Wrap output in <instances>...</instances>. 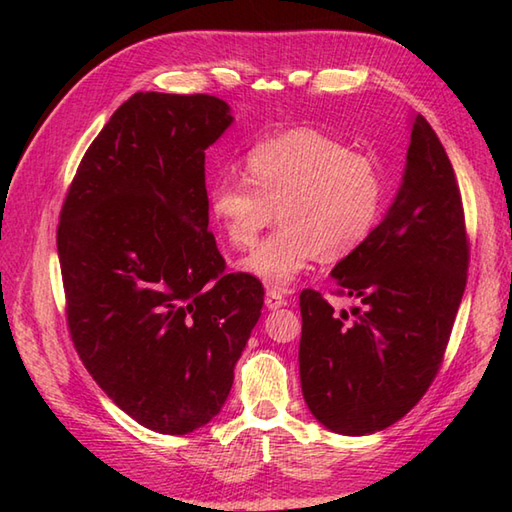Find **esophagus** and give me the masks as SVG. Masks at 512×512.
<instances>
[{
	"instance_id": "1",
	"label": "esophagus",
	"mask_w": 512,
	"mask_h": 512,
	"mask_svg": "<svg viewBox=\"0 0 512 512\" xmlns=\"http://www.w3.org/2000/svg\"><path fill=\"white\" fill-rule=\"evenodd\" d=\"M284 306H286V299L279 290H268L266 292V308L268 310H277V308H284Z\"/></svg>"
}]
</instances>
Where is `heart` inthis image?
<instances>
[{
    "instance_id": "b5f03b06",
    "label": "heart",
    "mask_w": 512,
    "mask_h": 512,
    "mask_svg": "<svg viewBox=\"0 0 512 512\" xmlns=\"http://www.w3.org/2000/svg\"><path fill=\"white\" fill-rule=\"evenodd\" d=\"M383 206L376 160L310 127L262 140L246 154V178L209 187V211L235 248L253 246L277 211L281 226L239 264L270 288L290 286L314 257H350L374 233Z\"/></svg>"
}]
</instances>
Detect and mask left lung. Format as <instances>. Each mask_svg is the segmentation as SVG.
Returning <instances> with one entry per match:
<instances>
[{"instance_id": "left-lung-1", "label": "left lung", "mask_w": 512, "mask_h": 512, "mask_svg": "<svg viewBox=\"0 0 512 512\" xmlns=\"http://www.w3.org/2000/svg\"><path fill=\"white\" fill-rule=\"evenodd\" d=\"M469 268L464 209L451 160L424 116L411 118L407 167L394 204L367 242L332 270L334 312L303 290L299 376L306 405L343 436L383 431L436 378Z\"/></svg>"}]
</instances>
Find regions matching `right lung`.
Listing matches in <instances>:
<instances>
[{
    "label": "right lung",
    "mask_w": 512,
    "mask_h": 512,
    "mask_svg": "<svg viewBox=\"0 0 512 512\" xmlns=\"http://www.w3.org/2000/svg\"><path fill=\"white\" fill-rule=\"evenodd\" d=\"M233 123L209 94L136 92L85 151L57 250L85 369L129 418L184 436L213 420L262 317L264 288L224 273L204 151Z\"/></svg>",
    "instance_id": "right-lung-1"
}]
</instances>
